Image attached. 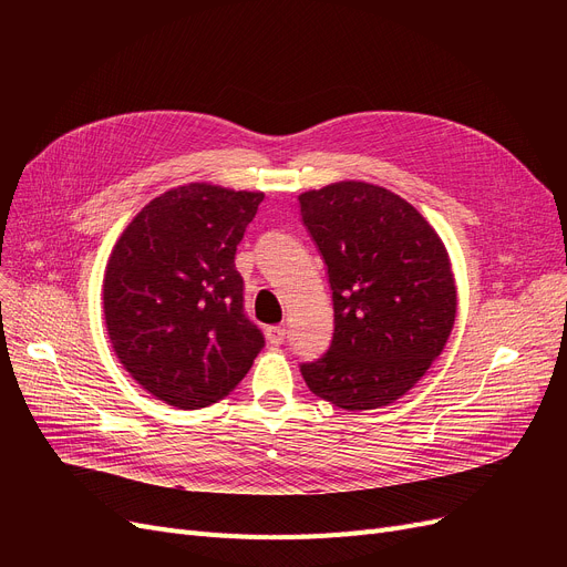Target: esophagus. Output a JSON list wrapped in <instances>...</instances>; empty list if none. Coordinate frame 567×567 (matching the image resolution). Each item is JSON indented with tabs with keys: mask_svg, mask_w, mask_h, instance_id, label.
Instances as JSON below:
<instances>
[{
	"mask_svg": "<svg viewBox=\"0 0 567 567\" xmlns=\"http://www.w3.org/2000/svg\"><path fill=\"white\" fill-rule=\"evenodd\" d=\"M285 338H287L285 326H268V329H266V340L271 342L274 347H280L285 342Z\"/></svg>",
	"mask_w": 567,
	"mask_h": 567,
	"instance_id": "1",
	"label": "esophagus"
}]
</instances>
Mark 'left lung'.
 <instances>
[{
    "mask_svg": "<svg viewBox=\"0 0 567 567\" xmlns=\"http://www.w3.org/2000/svg\"><path fill=\"white\" fill-rule=\"evenodd\" d=\"M299 202L329 268L336 317L331 349L301 374L340 409L389 406L451 338L457 287L449 250L406 199L374 184L338 182Z\"/></svg>",
    "mask_w": 567,
    "mask_h": 567,
    "instance_id": "1",
    "label": "left lung"
}]
</instances>
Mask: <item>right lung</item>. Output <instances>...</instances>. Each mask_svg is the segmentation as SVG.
<instances>
[{"label": "right lung", "instance_id": "obj_1", "mask_svg": "<svg viewBox=\"0 0 567 567\" xmlns=\"http://www.w3.org/2000/svg\"><path fill=\"white\" fill-rule=\"evenodd\" d=\"M261 199L214 184L178 186L148 202L112 248L103 278L112 349L169 406L227 398L264 347L234 266Z\"/></svg>", "mask_w": 567, "mask_h": 567}]
</instances>
